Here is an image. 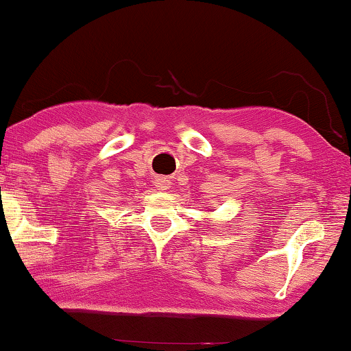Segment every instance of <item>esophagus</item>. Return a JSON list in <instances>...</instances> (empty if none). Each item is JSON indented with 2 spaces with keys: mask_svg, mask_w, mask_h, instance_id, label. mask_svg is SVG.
I'll list each match as a JSON object with an SVG mask.
<instances>
[{
  "mask_svg": "<svg viewBox=\"0 0 351 351\" xmlns=\"http://www.w3.org/2000/svg\"><path fill=\"white\" fill-rule=\"evenodd\" d=\"M155 186L158 190H161V191H165V190H167L171 186V182L166 179V177H160V179H156L155 180Z\"/></svg>",
  "mask_w": 351,
  "mask_h": 351,
  "instance_id": "34e87169",
  "label": "esophagus"
}]
</instances>
